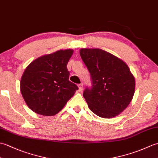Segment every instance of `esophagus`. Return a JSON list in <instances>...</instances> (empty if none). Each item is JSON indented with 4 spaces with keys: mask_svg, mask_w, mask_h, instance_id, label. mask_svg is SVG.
<instances>
[{
    "mask_svg": "<svg viewBox=\"0 0 158 158\" xmlns=\"http://www.w3.org/2000/svg\"><path fill=\"white\" fill-rule=\"evenodd\" d=\"M78 87H79V91H80V92H81L82 90L83 89V85L82 83H81V84H79V85H78Z\"/></svg>",
    "mask_w": 158,
    "mask_h": 158,
    "instance_id": "34e87169",
    "label": "esophagus"
}]
</instances>
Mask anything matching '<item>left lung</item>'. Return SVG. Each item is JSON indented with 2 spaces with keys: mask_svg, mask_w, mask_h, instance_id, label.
<instances>
[{
  "mask_svg": "<svg viewBox=\"0 0 158 158\" xmlns=\"http://www.w3.org/2000/svg\"><path fill=\"white\" fill-rule=\"evenodd\" d=\"M80 56L91 75L92 89L83 92L89 109L102 118L125 110L135 91V78L122 59L98 48H83Z\"/></svg>",
  "mask_w": 158,
  "mask_h": 158,
  "instance_id": "left-lung-1",
  "label": "left lung"
}]
</instances>
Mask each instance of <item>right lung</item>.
I'll use <instances>...</instances> for the list:
<instances>
[{
  "label": "right lung",
  "instance_id": "obj_1",
  "mask_svg": "<svg viewBox=\"0 0 158 158\" xmlns=\"http://www.w3.org/2000/svg\"><path fill=\"white\" fill-rule=\"evenodd\" d=\"M73 54V49H60L39 57L26 67L20 81V91L32 111L55 115L79 89L69 80L66 68Z\"/></svg>",
  "mask_w": 158,
  "mask_h": 158
}]
</instances>
